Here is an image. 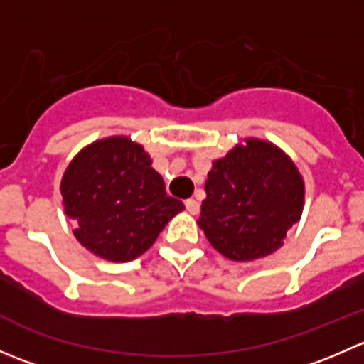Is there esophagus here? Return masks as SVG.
Here are the masks:
<instances>
[{"instance_id":"1","label":"esophagus","mask_w":364,"mask_h":364,"mask_svg":"<svg viewBox=\"0 0 364 364\" xmlns=\"http://www.w3.org/2000/svg\"><path fill=\"white\" fill-rule=\"evenodd\" d=\"M185 205H186V211L192 213V215H197V213H199V209H200V204L197 203L196 199H186Z\"/></svg>"}]
</instances>
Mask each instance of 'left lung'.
I'll return each mask as SVG.
<instances>
[{
	"mask_svg": "<svg viewBox=\"0 0 364 364\" xmlns=\"http://www.w3.org/2000/svg\"><path fill=\"white\" fill-rule=\"evenodd\" d=\"M304 183L280 148L247 139L213 161L197 220L227 259L245 262L277 252L303 213Z\"/></svg>",
	"mask_w": 364,
	"mask_h": 364,
	"instance_id": "8db88e82",
	"label": "left lung"
}]
</instances>
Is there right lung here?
I'll return each mask as SVG.
<instances>
[{"instance_id": "1", "label": "right lung", "mask_w": 364, "mask_h": 364, "mask_svg": "<svg viewBox=\"0 0 364 364\" xmlns=\"http://www.w3.org/2000/svg\"><path fill=\"white\" fill-rule=\"evenodd\" d=\"M73 236L111 262H128L156 241L168 220L185 209L168 197L161 176L141 144L123 135L100 139L70 161L61 179Z\"/></svg>"}]
</instances>
